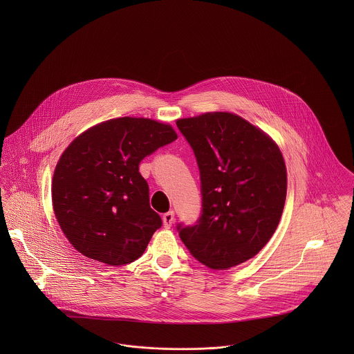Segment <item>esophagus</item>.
Instances as JSON below:
<instances>
[{
    "instance_id": "1",
    "label": "esophagus",
    "mask_w": 354,
    "mask_h": 354,
    "mask_svg": "<svg viewBox=\"0 0 354 354\" xmlns=\"http://www.w3.org/2000/svg\"><path fill=\"white\" fill-rule=\"evenodd\" d=\"M162 219H163V226H165L166 229L171 227V225H173V222H174V211H169V212L163 214Z\"/></svg>"
}]
</instances>
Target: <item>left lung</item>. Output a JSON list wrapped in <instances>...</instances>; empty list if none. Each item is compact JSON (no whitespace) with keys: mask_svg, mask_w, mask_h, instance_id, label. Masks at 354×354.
Segmentation results:
<instances>
[{"mask_svg":"<svg viewBox=\"0 0 354 354\" xmlns=\"http://www.w3.org/2000/svg\"><path fill=\"white\" fill-rule=\"evenodd\" d=\"M201 171L202 214L177 225L191 254L209 268H230L274 234L286 201V167L278 146L232 113L178 120Z\"/></svg>","mask_w":354,"mask_h":354,"instance_id":"obj_1","label":"left lung"}]
</instances>
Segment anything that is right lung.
<instances>
[{"mask_svg": "<svg viewBox=\"0 0 354 354\" xmlns=\"http://www.w3.org/2000/svg\"><path fill=\"white\" fill-rule=\"evenodd\" d=\"M176 139L170 125L122 117L93 127L69 145L55 166L51 198L75 250L109 266L145 253L162 219L150 207L139 165Z\"/></svg>", "mask_w": 354, "mask_h": 354, "instance_id": "add662e5", "label": "right lung"}]
</instances>
